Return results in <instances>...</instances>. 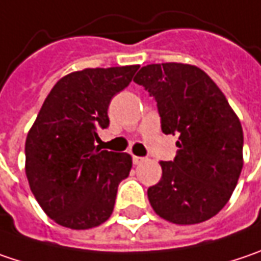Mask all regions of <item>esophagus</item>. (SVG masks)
<instances>
[{"label":"esophagus","instance_id":"obj_1","mask_svg":"<svg viewBox=\"0 0 261 261\" xmlns=\"http://www.w3.org/2000/svg\"><path fill=\"white\" fill-rule=\"evenodd\" d=\"M146 158H142V156H133V162L136 164V165H139V164H142V162H145Z\"/></svg>","mask_w":261,"mask_h":261}]
</instances>
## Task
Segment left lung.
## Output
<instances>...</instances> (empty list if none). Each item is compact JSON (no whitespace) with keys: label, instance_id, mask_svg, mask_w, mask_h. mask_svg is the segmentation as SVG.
Returning <instances> with one entry per match:
<instances>
[{"label":"left lung","instance_id":"1","mask_svg":"<svg viewBox=\"0 0 261 261\" xmlns=\"http://www.w3.org/2000/svg\"><path fill=\"white\" fill-rule=\"evenodd\" d=\"M134 83L156 100L165 134H178L174 161H161L160 183L147 189L153 211L176 224L214 217L235 191L244 160L239 118L202 69L185 63L147 65Z\"/></svg>","mask_w":261,"mask_h":261}]
</instances>
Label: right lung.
<instances>
[{
	"label": "right lung",
	"instance_id": "add662e5",
	"mask_svg": "<svg viewBox=\"0 0 261 261\" xmlns=\"http://www.w3.org/2000/svg\"><path fill=\"white\" fill-rule=\"evenodd\" d=\"M137 65L76 70L57 81L24 143L26 177L44 213L60 226L81 230L105 223L118 185L130 174L131 156L94 146L108 128V108Z\"/></svg>",
	"mask_w": 261,
	"mask_h": 261
}]
</instances>
